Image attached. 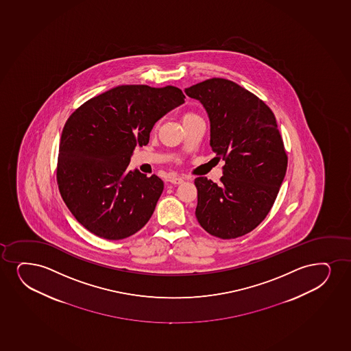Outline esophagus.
I'll return each instance as SVG.
<instances>
[{
  "mask_svg": "<svg viewBox=\"0 0 351 351\" xmlns=\"http://www.w3.org/2000/svg\"><path fill=\"white\" fill-rule=\"evenodd\" d=\"M170 183H173V184H181V183H183V178H171L169 180Z\"/></svg>",
  "mask_w": 351,
  "mask_h": 351,
  "instance_id": "esophagus-1",
  "label": "esophagus"
}]
</instances>
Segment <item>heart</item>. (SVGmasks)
<instances>
[{"instance_id":"1","label":"heart","mask_w":351,"mask_h":351,"mask_svg":"<svg viewBox=\"0 0 351 351\" xmlns=\"http://www.w3.org/2000/svg\"><path fill=\"white\" fill-rule=\"evenodd\" d=\"M194 117H197V114H196V113L191 112V111H189V112H186L184 113V114H183V117H182V121H186V119H189V118Z\"/></svg>"}]
</instances>
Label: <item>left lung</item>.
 <instances>
[{"mask_svg": "<svg viewBox=\"0 0 351 351\" xmlns=\"http://www.w3.org/2000/svg\"><path fill=\"white\" fill-rule=\"evenodd\" d=\"M204 104L210 121V147L225 160L217 184L195 178L196 219L220 239L250 233L267 217L287 168L284 142L272 110L234 82L207 79L186 88Z\"/></svg>", "mask_w": 351, "mask_h": 351, "instance_id": "obj_1", "label": "left lung"}]
</instances>
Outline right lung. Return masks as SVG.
Returning a JSON list of instances; mask_svg holds the SVG:
<instances>
[{"label":"right lung","mask_w":351,"mask_h":351,"mask_svg":"<svg viewBox=\"0 0 351 351\" xmlns=\"http://www.w3.org/2000/svg\"><path fill=\"white\" fill-rule=\"evenodd\" d=\"M184 98L178 87L123 85L87 100L69 116L59 145L58 186L87 230L121 240L147 225L165 184L156 175L147 178L123 165H129L136 145L149 143L155 123Z\"/></svg>","instance_id":"right-lung-1"}]
</instances>
